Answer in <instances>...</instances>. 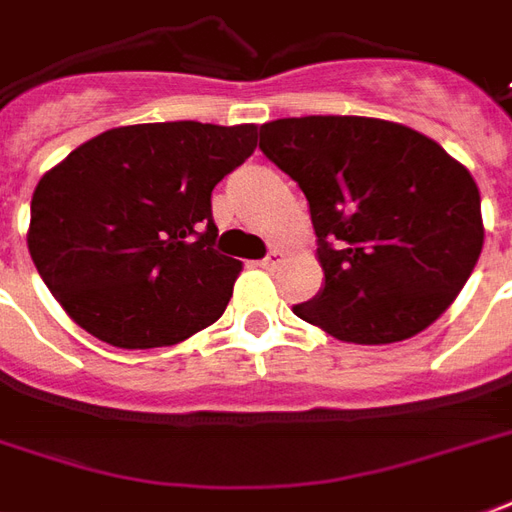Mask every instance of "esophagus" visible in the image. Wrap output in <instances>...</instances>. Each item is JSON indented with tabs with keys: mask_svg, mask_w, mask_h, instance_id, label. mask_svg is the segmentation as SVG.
I'll return each mask as SVG.
<instances>
[{
	"mask_svg": "<svg viewBox=\"0 0 512 512\" xmlns=\"http://www.w3.org/2000/svg\"><path fill=\"white\" fill-rule=\"evenodd\" d=\"M281 264H283V251H278V248H272V251L261 259V267H264V270H278Z\"/></svg>",
	"mask_w": 512,
	"mask_h": 512,
	"instance_id": "34e87169",
	"label": "esophagus"
}]
</instances>
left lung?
I'll return each mask as SVG.
<instances>
[{"mask_svg": "<svg viewBox=\"0 0 512 512\" xmlns=\"http://www.w3.org/2000/svg\"><path fill=\"white\" fill-rule=\"evenodd\" d=\"M311 207L322 292L294 305L338 341H406L450 308L483 251L475 179L434 138L371 117L261 125Z\"/></svg>", "mask_w": 512, "mask_h": 512, "instance_id": "left-lung-1", "label": "left lung"}]
</instances>
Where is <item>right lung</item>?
Masks as SVG:
<instances>
[{"label":"right lung","instance_id":"obj_1","mask_svg":"<svg viewBox=\"0 0 512 512\" xmlns=\"http://www.w3.org/2000/svg\"><path fill=\"white\" fill-rule=\"evenodd\" d=\"M256 130L125 125L43 174L26 245L78 327L119 349H155L218 322L242 261L215 251L212 188L251 158Z\"/></svg>","mask_w":512,"mask_h":512}]
</instances>
